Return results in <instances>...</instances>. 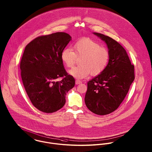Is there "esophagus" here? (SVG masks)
<instances>
[{"mask_svg": "<svg viewBox=\"0 0 152 152\" xmlns=\"http://www.w3.org/2000/svg\"><path fill=\"white\" fill-rule=\"evenodd\" d=\"M81 83H82V82L80 80H75V84L76 85H78V84H80Z\"/></svg>", "mask_w": 152, "mask_h": 152, "instance_id": "esophagus-1", "label": "esophagus"}]
</instances>
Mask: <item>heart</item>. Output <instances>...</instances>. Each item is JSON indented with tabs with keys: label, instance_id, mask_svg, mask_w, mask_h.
<instances>
[{
	"label": "heart",
	"instance_id": "b5f03b06",
	"mask_svg": "<svg viewBox=\"0 0 152 152\" xmlns=\"http://www.w3.org/2000/svg\"><path fill=\"white\" fill-rule=\"evenodd\" d=\"M74 51L64 48L61 54L63 64L68 68L75 64L77 58H81L80 65L69 71V75L82 79L91 73L92 75L101 74L108 63L109 53L107 48L101 47L96 42L89 38H83L73 45Z\"/></svg>",
	"mask_w": 152,
	"mask_h": 152
}]
</instances>
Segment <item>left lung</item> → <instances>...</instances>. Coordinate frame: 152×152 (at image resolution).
<instances>
[{
    "label": "left lung",
    "instance_id": "8db88e82",
    "mask_svg": "<svg viewBox=\"0 0 152 152\" xmlns=\"http://www.w3.org/2000/svg\"><path fill=\"white\" fill-rule=\"evenodd\" d=\"M93 34L107 44L109 59L104 71L88 82L85 103L93 113L105 115L115 111L125 99L134 79V65L120 44L102 34Z\"/></svg>",
    "mask_w": 152,
    "mask_h": 152
}]
</instances>
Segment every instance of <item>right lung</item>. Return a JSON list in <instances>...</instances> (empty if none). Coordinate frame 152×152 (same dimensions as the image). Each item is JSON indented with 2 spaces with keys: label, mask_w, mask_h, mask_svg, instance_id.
Returning <instances> with one entry per match:
<instances>
[{
  "label": "right lung",
  "mask_w": 152,
  "mask_h": 152,
  "mask_svg": "<svg viewBox=\"0 0 152 152\" xmlns=\"http://www.w3.org/2000/svg\"><path fill=\"white\" fill-rule=\"evenodd\" d=\"M71 40L68 34L57 32L36 38L24 49L20 66L23 86L33 105L45 113L63 108L66 93L75 86L61 58ZM60 77L64 78L55 81Z\"/></svg>",
  "instance_id": "add662e5"
}]
</instances>
